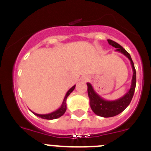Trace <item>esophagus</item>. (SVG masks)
<instances>
[{
	"label": "esophagus",
	"instance_id": "obj_1",
	"mask_svg": "<svg viewBox=\"0 0 151 151\" xmlns=\"http://www.w3.org/2000/svg\"><path fill=\"white\" fill-rule=\"evenodd\" d=\"M87 76H83L82 77V78H81V79H82V81H86L87 80Z\"/></svg>",
	"mask_w": 151,
	"mask_h": 151
}]
</instances>
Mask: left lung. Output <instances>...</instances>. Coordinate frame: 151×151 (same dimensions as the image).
I'll return each instance as SVG.
<instances>
[{"label": "left lung", "instance_id": "left-lung-1", "mask_svg": "<svg viewBox=\"0 0 151 151\" xmlns=\"http://www.w3.org/2000/svg\"><path fill=\"white\" fill-rule=\"evenodd\" d=\"M107 41H108L110 45L116 48V51L121 52L122 54L125 55L130 60L132 70H133V77H132L131 85H130V88L128 90V92H127V93L121 98L118 99L116 100H113V101L104 99L101 96H100L95 91L91 84L87 83V93H88V96L89 99H90V105L92 110L97 116L104 118L113 117V116L119 114L125 110L126 107L130 104V101L133 99L136 83V70H135L134 64L132 61L130 54L118 43L110 39L107 40Z\"/></svg>", "mask_w": 151, "mask_h": 151}]
</instances>
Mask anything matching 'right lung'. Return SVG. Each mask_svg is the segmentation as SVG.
<instances>
[{"instance_id":"right-lung-1","label":"right lung","mask_w":151,"mask_h":151,"mask_svg":"<svg viewBox=\"0 0 151 151\" xmlns=\"http://www.w3.org/2000/svg\"><path fill=\"white\" fill-rule=\"evenodd\" d=\"M75 87H76V85H74L73 87H72L66 93L65 96H64V99L63 100L62 104H61V107L56 110L55 111L52 112V113H48V114H38V113H35L34 112L31 111L32 113L35 114V116H38V117L41 118V119H48V120H52V119H58V118L61 117V116L64 114V113L66 112V110H67V99L69 96V95L72 93V92L74 90Z\"/></svg>"}]
</instances>
